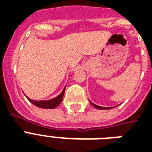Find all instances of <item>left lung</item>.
<instances>
[{"instance_id":"obj_1","label":"left lung","mask_w":152,"mask_h":152,"mask_svg":"<svg viewBox=\"0 0 152 152\" xmlns=\"http://www.w3.org/2000/svg\"><path fill=\"white\" fill-rule=\"evenodd\" d=\"M91 105H92L94 107L99 109V110H109V109H112V108H108V107H102V106H97V105H95V104H93L92 102H91Z\"/></svg>"}]
</instances>
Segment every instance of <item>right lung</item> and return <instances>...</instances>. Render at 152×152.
I'll return each mask as SVG.
<instances>
[{"instance_id":"right-lung-1","label":"right lung","mask_w":152,"mask_h":152,"mask_svg":"<svg viewBox=\"0 0 152 152\" xmlns=\"http://www.w3.org/2000/svg\"><path fill=\"white\" fill-rule=\"evenodd\" d=\"M64 91L65 88H64V90L62 91V92L61 93V95H58L57 97L53 99L48 100V101H34V100H31L28 99L32 104H34V106L40 107V108H44V109H53L55 107H57L61 102H62L63 99V96H64Z\"/></svg>"}]
</instances>
